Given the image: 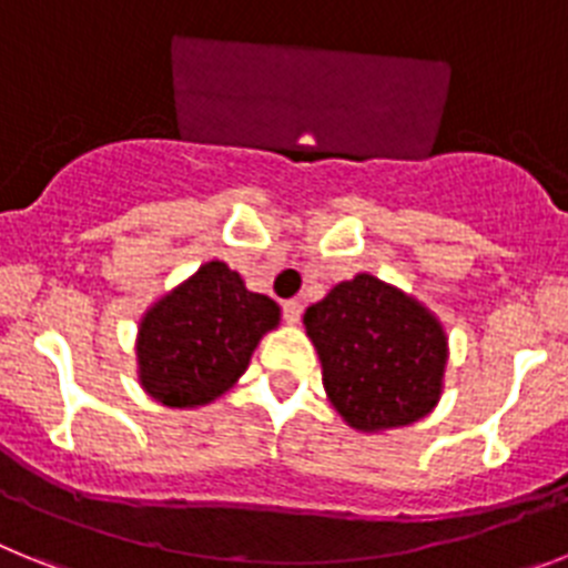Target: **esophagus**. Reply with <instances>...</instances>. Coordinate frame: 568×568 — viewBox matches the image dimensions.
I'll list each match as a JSON object with an SVG mask.
<instances>
[{
  "label": "esophagus",
  "instance_id": "obj_1",
  "mask_svg": "<svg viewBox=\"0 0 568 568\" xmlns=\"http://www.w3.org/2000/svg\"><path fill=\"white\" fill-rule=\"evenodd\" d=\"M283 317L288 325H297L300 317H303V303H300V300H288V303H283Z\"/></svg>",
  "mask_w": 568,
  "mask_h": 568
}]
</instances>
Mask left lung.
Returning a JSON list of instances; mask_svg holds the SVG:
<instances>
[{"instance_id":"obj_1","label":"left lung","mask_w":568,"mask_h":568,"mask_svg":"<svg viewBox=\"0 0 568 568\" xmlns=\"http://www.w3.org/2000/svg\"><path fill=\"white\" fill-rule=\"evenodd\" d=\"M303 323L345 426L363 434L412 426L440 403L446 328L397 285L363 271L308 305Z\"/></svg>"}]
</instances>
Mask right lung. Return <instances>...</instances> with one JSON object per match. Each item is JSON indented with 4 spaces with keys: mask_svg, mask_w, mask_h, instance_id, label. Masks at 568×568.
I'll list each match as a JSON object with an SVG mask.
<instances>
[{
    "mask_svg": "<svg viewBox=\"0 0 568 568\" xmlns=\"http://www.w3.org/2000/svg\"><path fill=\"white\" fill-rule=\"evenodd\" d=\"M280 325V305L245 288L223 260L148 305L136 328V379L168 408H200L243 377L260 339Z\"/></svg>",
    "mask_w": 568,
    "mask_h": 568,
    "instance_id": "add662e5",
    "label": "right lung"
}]
</instances>
